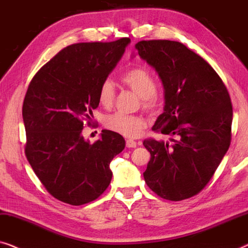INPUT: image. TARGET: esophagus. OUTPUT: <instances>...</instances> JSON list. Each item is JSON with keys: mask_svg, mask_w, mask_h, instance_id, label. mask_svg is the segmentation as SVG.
<instances>
[{"mask_svg": "<svg viewBox=\"0 0 248 248\" xmlns=\"http://www.w3.org/2000/svg\"><path fill=\"white\" fill-rule=\"evenodd\" d=\"M125 146H127L128 148H135L136 146H137V142L132 140V139H128V140L125 141Z\"/></svg>", "mask_w": 248, "mask_h": 248, "instance_id": "1", "label": "esophagus"}]
</instances>
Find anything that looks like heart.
<instances>
[{
    "mask_svg": "<svg viewBox=\"0 0 248 248\" xmlns=\"http://www.w3.org/2000/svg\"><path fill=\"white\" fill-rule=\"evenodd\" d=\"M125 85L131 89L141 99V104L145 109L155 110L159 104V96L156 91V79L148 69L140 66L129 69L121 78ZM116 99V89L110 79L101 83L97 91V101L104 108L113 106ZM104 125L110 130L124 136V137H138L145 128L146 121L142 117L130 116L121 112H116L104 119Z\"/></svg>",
    "mask_w": 248,
    "mask_h": 248,
    "instance_id": "b5f03b06",
    "label": "heart"
}]
</instances>
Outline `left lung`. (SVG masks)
<instances>
[{"label":"left lung","mask_w":248,"mask_h":248,"mask_svg":"<svg viewBox=\"0 0 248 248\" xmlns=\"http://www.w3.org/2000/svg\"><path fill=\"white\" fill-rule=\"evenodd\" d=\"M135 48L165 90L164 112L153 130L170 136V142H142L151 153L145 182L166 200L189 199L204 189L229 148V93L215 69L179 41L142 40Z\"/></svg>","instance_id":"obj_1"}]
</instances>
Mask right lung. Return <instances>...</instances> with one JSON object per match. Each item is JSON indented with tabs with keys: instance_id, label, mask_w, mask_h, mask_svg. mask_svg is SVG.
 <instances>
[{
	"instance_id": "add662e5",
	"label": "right lung",
	"mask_w": 248,
	"mask_h": 248,
	"mask_svg": "<svg viewBox=\"0 0 248 248\" xmlns=\"http://www.w3.org/2000/svg\"><path fill=\"white\" fill-rule=\"evenodd\" d=\"M129 38L81 43L62 49L36 73L22 106L27 159L46 190L72 205L94 201L112 179L111 160L124 139L103 130L90 144L82 136L99 107L97 91L116 67Z\"/></svg>"
}]
</instances>
